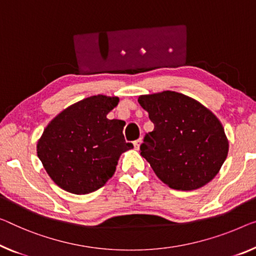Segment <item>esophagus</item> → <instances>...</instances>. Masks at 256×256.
<instances>
[{"label": "esophagus", "instance_id": "1", "mask_svg": "<svg viewBox=\"0 0 256 256\" xmlns=\"http://www.w3.org/2000/svg\"><path fill=\"white\" fill-rule=\"evenodd\" d=\"M140 144H141V138H140V139H138V140H136L134 142H133V146H134L136 150H139Z\"/></svg>", "mask_w": 256, "mask_h": 256}]
</instances>
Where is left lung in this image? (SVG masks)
I'll use <instances>...</instances> for the list:
<instances>
[{
    "mask_svg": "<svg viewBox=\"0 0 256 256\" xmlns=\"http://www.w3.org/2000/svg\"><path fill=\"white\" fill-rule=\"evenodd\" d=\"M138 102L154 124L141 144L140 155L164 184L192 190L218 174L228 156V140L210 110L172 90L140 95Z\"/></svg>",
    "mask_w": 256,
    "mask_h": 256,
    "instance_id": "1",
    "label": "left lung"
}]
</instances>
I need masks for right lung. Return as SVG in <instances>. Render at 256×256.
<instances>
[{
	"instance_id": "obj_1",
	"label": "right lung",
	"mask_w": 256,
	"mask_h": 256,
	"mask_svg": "<svg viewBox=\"0 0 256 256\" xmlns=\"http://www.w3.org/2000/svg\"><path fill=\"white\" fill-rule=\"evenodd\" d=\"M118 102L101 94L86 98L46 126L36 152L60 188L79 196L98 190L115 174L120 155L133 148L124 139L125 122L106 118Z\"/></svg>"
}]
</instances>
